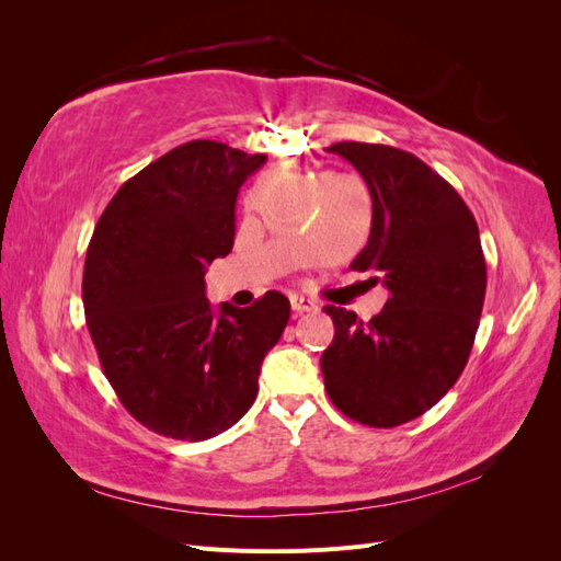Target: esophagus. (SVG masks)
I'll return each instance as SVG.
<instances>
[{"label":"esophagus","mask_w":561,"mask_h":561,"mask_svg":"<svg viewBox=\"0 0 561 561\" xmlns=\"http://www.w3.org/2000/svg\"><path fill=\"white\" fill-rule=\"evenodd\" d=\"M290 307L295 313H311L318 309V304L309 297H301V295H290Z\"/></svg>","instance_id":"1"}]
</instances>
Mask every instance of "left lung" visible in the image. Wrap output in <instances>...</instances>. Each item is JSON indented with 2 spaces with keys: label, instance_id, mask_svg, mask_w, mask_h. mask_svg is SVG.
<instances>
[{
  "label": "left lung",
  "instance_id": "left-lung-1",
  "mask_svg": "<svg viewBox=\"0 0 561 561\" xmlns=\"http://www.w3.org/2000/svg\"><path fill=\"white\" fill-rule=\"evenodd\" d=\"M371 196L369 241L353 260L375 271L388 301L369 322L325 307L332 344L320 355L336 410L371 428L428 412L461 377L480 325L486 264L478 222L431 165L388 145L336 142Z\"/></svg>",
  "mask_w": 561,
  "mask_h": 561
}]
</instances>
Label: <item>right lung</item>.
<instances>
[{
  "mask_svg": "<svg viewBox=\"0 0 561 561\" xmlns=\"http://www.w3.org/2000/svg\"><path fill=\"white\" fill-rule=\"evenodd\" d=\"M264 163L192 140L124 182L95 225L81 285L87 325L118 400L159 435L196 443L231 428L290 320L276 290L213 311L203 280L231 252L236 198Z\"/></svg>",
  "mask_w": 561,
  "mask_h": 561,
  "instance_id": "add662e5",
  "label": "right lung"
}]
</instances>
